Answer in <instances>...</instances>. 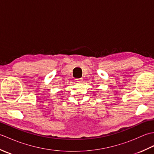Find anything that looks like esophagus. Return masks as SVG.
<instances>
[{"mask_svg":"<svg viewBox=\"0 0 154 154\" xmlns=\"http://www.w3.org/2000/svg\"><path fill=\"white\" fill-rule=\"evenodd\" d=\"M82 81L83 80L81 78H79V79H75V81H77V82H79V83H81Z\"/></svg>","mask_w":154,"mask_h":154,"instance_id":"34e87169","label":"esophagus"}]
</instances>
